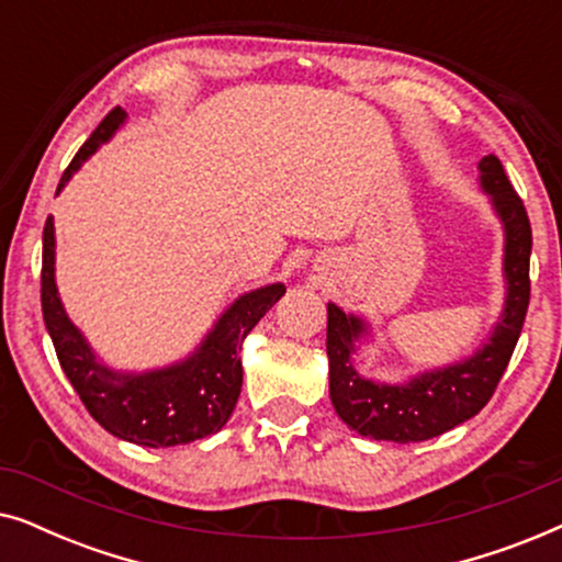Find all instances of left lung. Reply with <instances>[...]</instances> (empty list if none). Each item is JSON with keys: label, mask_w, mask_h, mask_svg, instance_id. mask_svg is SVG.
<instances>
[{"label": "left lung", "mask_w": 562, "mask_h": 562, "mask_svg": "<svg viewBox=\"0 0 562 562\" xmlns=\"http://www.w3.org/2000/svg\"><path fill=\"white\" fill-rule=\"evenodd\" d=\"M479 189L488 196L504 233V304L471 356L396 383L368 379L358 371L356 356L375 342L371 322L340 310L335 302L327 304L329 398L337 417L358 435L402 445L425 442L475 417L502 381L529 304L532 229L525 204L496 156L479 160Z\"/></svg>", "instance_id": "8db88e82"}]
</instances>
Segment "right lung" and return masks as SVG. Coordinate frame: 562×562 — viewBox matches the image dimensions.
<instances>
[{"instance_id":"add662e5","label":"right lung","mask_w":562,"mask_h":562,"mask_svg":"<svg viewBox=\"0 0 562 562\" xmlns=\"http://www.w3.org/2000/svg\"><path fill=\"white\" fill-rule=\"evenodd\" d=\"M125 122L127 112L120 106L106 114L66 168L56 194L104 143L112 140L120 127H125ZM283 294L286 286L281 281L245 291L222 310L202 342L173 363L148 371L114 368L68 317L56 283V227L53 217L45 220L41 276L45 327L58 363L83 406L106 432L125 442L143 448H173L220 432L240 396L245 337Z\"/></svg>"}]
</instances>
